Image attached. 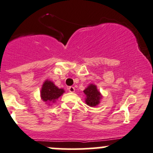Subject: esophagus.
<instances>
[{"label":"esophagus","instance_id":"obj_1","mask_svg":"<svg viewBox=\"0 0 153 153\" xmlns=\"http://www.w3.org/2000/svg\"><path fill=\"white\" fill-rule=\"evenodd\" d=\"M68 90H69V92H71V93H74L75 92V87H69V88H68Z\"/></svg>","mask_w":153,"mask_h":153}]
</instances>
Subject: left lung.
Masks as SVG:
<instances>
[{
  "mask_svg": "<svg viewBox=\"0 0 153 153\" xmlns=\"http://www.w3.org/2000/svg\"><path fill=\"white\" fill-rule=\"evenodd\" d=\"M84 93L87 96L85 102L89 106H96L99 103V101H100L102 96H101L100 93L98 91L96 86L93 85V84H90L87 88H86L84 90Z\"/></svg>",
  "mask_w": 153,
  "mask_h": 153,
  "instance_id": "1",
  "label": "left lung"
}]
</instances>
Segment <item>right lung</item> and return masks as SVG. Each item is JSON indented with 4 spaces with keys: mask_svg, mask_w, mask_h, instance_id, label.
<instances>
[{
    "mask_svg": "<svg viewBox=\"0 0 153 153\" xmlns=\"http://www.w3.org/2000/svg\"><path fill=\"white\" fill-rule=\"evenodd\" d=\"M63 93L64 90L63 89L58 88L54 85V83L47 80L42 85L41 90V97L45 102L51 103L55 102L56 99H58Z\"/></svg>",
    "mask_w": 153,
    "mask_h": 153,
    "instance_id": "obj_1",
    "label": "right lung"
}]
</instances>
